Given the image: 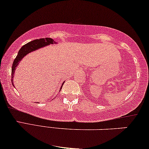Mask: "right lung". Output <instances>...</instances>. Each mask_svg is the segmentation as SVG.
<instances>
[{"instance_id": "add662e5", "label": "right lung", "mask_w": 149, "mask_h": 149, "mask_svg": "<svg viewBox=\"0 0 149 149\" xmlns=\"http://www.w3.org/2000/svg\"><path fill=\"white\" fill-rule=\"evenodd\" d=\"M55 44L56 42L54 41L53 39H51V38H41V39L33 40V41L26 44L25 45H24L22 48H21L20 51H18V55H17V57H15L14 61H13L12 68H11V83H12L13 87H15L13 82L15 70H16V67L18 66L19 63L20 62V61L22 60L23 58L27 55V54L32 53V52L33 51H38V49H40V48H43L44 46H49V45H51V44ZM63 83L61 86L59 91H60L61 89L62 88Z\"/></svg>"}]
</instances>
